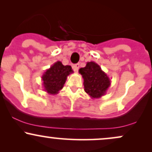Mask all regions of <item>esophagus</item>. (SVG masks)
<instances>
[{
  "label": "esophagus",
  "mask_w": 152,
  "mask_h": 152,
  "mask_svg": "<svg viewBox=\"0 0 152 152\" xmlns=\"http://www.w3.org/2000/svg\"><path fill=\"white\" fill-rule=\"evenodd\" d=\"M73 69L75 72H78V69H79V64H76L73 65Z\"/></svg>",
  "instance_id": "esophagus-1"
}]
</instances>
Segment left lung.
Returning <instances> with one entry per match:
<instances>
[{"label":"left lung","mask_w":152,"mask_h":152,"mask_svg":"<svg viewBox=\"0 0 152 152\" xmlns=\"http://www.w3.org/2000/svg\"><path fill=\"white\" fill-rule=\"evenodd\" d=\"M83 79L84 91L91 98H100L105 95L110 86L111 80L94 61L87 62L78 71Z\"/></svg>","instance_id":"obj_1"}]
</instances>
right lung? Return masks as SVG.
<instances>
[{
    "label": "right lung",
    "instance_id": "obj_1",
    "mask_svg": "<svg viewBox=\"0 0 152 152\" xmlns=\"http://www.w3.org/2000/svg\"><path fill=\"white\" fill-rule=\"evenodd\" d=\"M74 73L71 66H64L61 61L55 62L47 69L42 76L44 91L50 95H56L63 88L69 75Z\"/></svg>",
    "mask_w": 152,
    "mask_h": 152
}]
</instances>
